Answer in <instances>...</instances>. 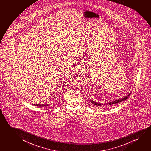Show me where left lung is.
I'll return each mask as SVG.
<instances>
[{
  "mask_svg": "<svg viewBox=\"0 0 151 151\" xmlns=\"http://www.w3.org/2000/svg\"><path fill=\"white\" fill-rule=\"evenodd\" d=\"M131 91H130L129 93H128L127 95H126V96H125L124 97L121 98V99H116L114 101H110V102H108V103H98V102H96V101H93V100H91L90 99V101L91 103L93 105H94L95 106H103L107 105H113V104H116L119 103H120L122 101H125L126 99H128V97H129V96L131 94Z\"/></svg>",
  "mask_w": 151,
  "mask_h": 151,
  "instance_id": "left-lung-1",
  "label": "left lung"
}]
</instances>
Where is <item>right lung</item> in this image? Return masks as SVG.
Instances as JSON below:
<instances>
[{
  "label": "right lung",
  "instance_id": "right-lung-1",
  "mask_svg": "<svg viewBox=\"0 0 151 151\" xmlns=\"http://www.w3.org/2000/svg\"><path fill=\"white\" fill-rule=\"evenodd\" d=\"M31 104L35 106H39V107H46L50 105V104Z\"/></svg>",
  "mask_w": 151,
  "mask_h": 151
}]
</instances>
